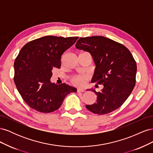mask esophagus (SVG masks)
I'll list each match as a JSON object with an SVG mask.
<instances>
[{
  "instance_id": "34e87169",
  "label": "esophagus",
  "mask_w": 153,
  "mask_h": 153,
  "mask_svg": "<svg viewBox=\"0 0 153 153\" xmlns=\"http://www.w3.org/2000/svg\"><path fill=\"white\" fill-rule=\"evenodd\" d=\"M85 90L84 89H80V88H78V89H77V92H84Z\"/></svg>"
}]
</instances>
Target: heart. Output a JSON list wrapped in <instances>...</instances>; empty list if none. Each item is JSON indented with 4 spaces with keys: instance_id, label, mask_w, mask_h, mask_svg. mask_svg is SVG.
Segmentation results:
<instances>
[{
    "instance_id": "1",
    "label": "heart",
    "mask_w": 153,
    "mask_h": 153,
    "mask_svg": "<svg viewBox=\"0 0 153 153\" xmlns=\"http://www.w3.org/2000/svg\"><path fill=\"white\" fill-rule=\"evenodd\" d=\"M88 80V76L86 75H77L74 76L72 79L71 82L74 85L76 86L82 87L84 86Z\"/></svg>"
}]
</instances>
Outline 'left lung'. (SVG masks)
Wrapping results in <instances>:
<instances>
[{"label":"left lung","instance_id":"obj_1","mask_svg":"<svg viewBox=\"0 0 153 153\" xmlns=\"http://www.w3.org/2000/svg\"><path fill=\"white\" fill-rule=\"evenodd\" d=\"M75 47L90 53L96 65L91 82L103 85L101 92L91 89L97 96L96 102L87 105L86 108L99 115L119 108L136 82L137 64L129 50L122 44L100 36L80 38Z\"/></svg>","mask_w":153,"mask_h":153}]
</instances>
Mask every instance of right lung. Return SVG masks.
<instances>
[{"label": "right lung", "instance_id": "obj_1", "mask_svg": "<svg viewBox=\"0 0 153 153\" xmlns=\"http://www.w3.org/2000/svg\"><path fill=\"white\" fill-rule=\"evenodd\" d=\"M78 37L48 36L31 41L22 47L16 57L14 81L25 102L39 112H54L75 87L57 85L50 78L52 70L61 68L62 53L74 45Z\"/></svg>", "mask_w": 153, "mask_h": 153}]
</instances>
